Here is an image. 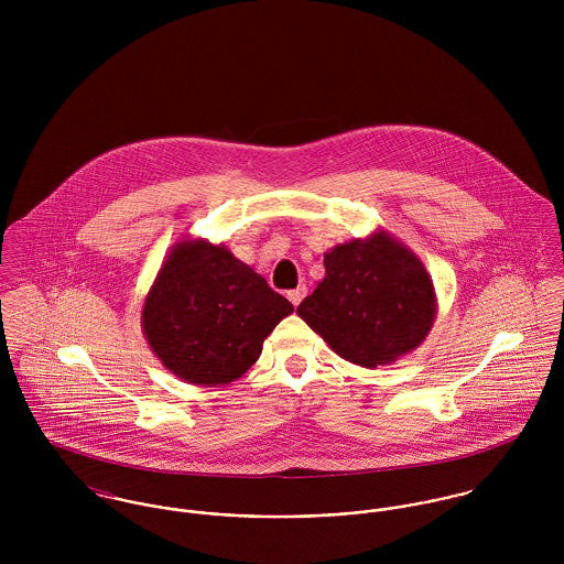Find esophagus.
<instances>
[{
	"label": "esophagus",
	"mask_w": 564,
	"mask_h": 564,
	"mask_svg": "<svg viewBox=\"0 0 564 564\" xmlns=\"http://www.w3.org/2000/svg\"><path fill=\"white\" fill-rule=\"evenodd\" d=\"M286 297L291 300V304H293V306H300V302L306 297V286H304V284H300L297 289L289 291V293H286Z\"/></svg>",
	"instance_id": "1"
}]
</instances>
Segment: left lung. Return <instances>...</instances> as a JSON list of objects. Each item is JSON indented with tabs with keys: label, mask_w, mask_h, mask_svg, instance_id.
Masks as SVG:
<instances>
[{
	"label": "left lung",
	"mask_w": 564,
	"mask_h": 564,
	"mask_svg": "<svg viewBox=\"0 0 564 564\" xmlns=\"http://www.w3.org/2000/svg\"><path fill=\"white\" fill-rule=\"evenodd\" d=\"M323 267L297 315L340 358L376 369L425 340L436 319L434 284L403 242L376 230L325 251Z\"/></svg>",
	"instance_id": "8db88e82"
}]
</instances>
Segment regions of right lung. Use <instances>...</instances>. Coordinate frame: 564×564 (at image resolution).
Listing matches in <instances>:
<instances>
[{"label":"right lung","mask_w":564,"mask_h":564,"mask_svg":"<svg viewBox=\"0 0 564 564\" xmlns=\"http://www.w3.org/2000/svg\"><path fill=\"white\" fill-rule=\"evenodd\" d=\"M291 313L293 304L226 245L186 239L164 258L141 325L171 373L197 387H219L241 378Z\"/></svg>","instance_id":"obj_1"}]
</instances>
